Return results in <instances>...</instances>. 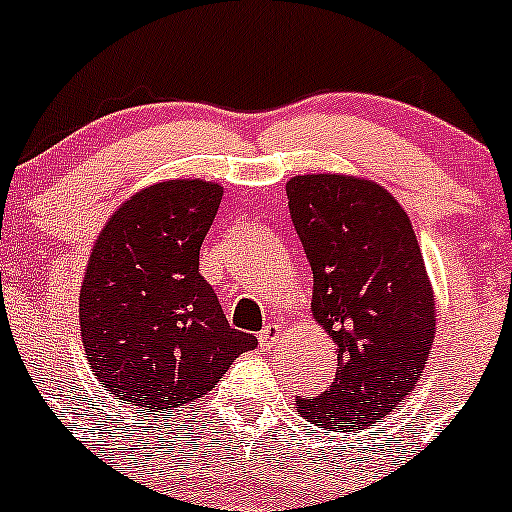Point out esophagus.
Instances as JSON below:
<instances>
[{"label": "esophagus", "mask_w": 512, "mask_h": 512, "mask_svg": "<svg viewBox=\"0 0 512 512\" xmlns=\"http://www.w3.org/2000/svg\"><path fill=\"white\" fill-rule=\"evenodd\" d=\"M282 333H284L282 325H279V323H269V325H265V328L260 330L257 340H260L262 347H274L279 340H282Z\"/></svg>", "instance_id": "obj_1"}]
</instances>
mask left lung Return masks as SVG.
<instances>
[{
	"mask_svg": "<svg viewBox=\"0 0 512 512\" xmlns=\"http://www.w3.org/2000/svg\"><path fill=\"white\" fill-rule=\"evenodd\" d=\"M286 196L313 272V318L338 347L333 386L296 398V411L328 430H364L428 364L437 316L423 252L408 213L372 179L299 174Z\"/></svg>",
	"mask_w": 512,
	"mask_h": 512,
	"instance_id": "1",
	"label": "left lung"
}]
</instances>
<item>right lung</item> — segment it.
Wrapping results in <instances>:
<instances>
[{
    "label": "right lung",
    "mask_w": 512,
    "mask_h": 512,
    "mask_svg": "<svg viewBox=\"0 0 512 512\" xmlns=\"http://www.w3.org/2000/svg\"><path fill=\"white\" fill-rule=\"evenodd\" d=\"M223 199L206 179L140 189L111 213L80 289L82 345L106 391L145 415L209 393L257 345L230 328L199 250Z\"/></svg>",
    "instance_id": "obj_1"
}]
</instances>
